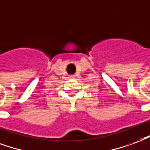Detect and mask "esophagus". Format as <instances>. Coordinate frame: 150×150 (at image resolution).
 I'll return each instance as SVG.
<instances>
[{
    "instance_id": "1",
    "label": "esophagus",
    "mask_w": 150,
    "mask_h": 150,
    "mask_svg": "<svg viewBox=\"0 0 150 150\" xmlns=\"http://www.w3.org/2000/svg\"><path fill=\"white\" fill-rule=\"evenodd\" d=\"M76 76H69V78H75Z\"/></svg>"
}]
</instances>
